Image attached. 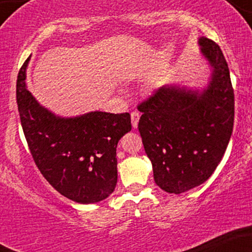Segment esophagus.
Masks as SVG:
<instances>
[{
    "instance_id": "esophagus-1",
    "label": "esophagus",
    "mask_w": 252,
    "mask_h": 252,
    "mask_svg": "<svg viewBox=\"0 0 252 252\" xmlns=\"http://www.w3.org/2000/svg\"><path fill=\"white\" fill-rule=\"evenodd\" d=\"M138 120H140V114L138 112H131V126L134 128H137V124H138Z\"/></svg>"
}]
</instances>
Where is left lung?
<instances>
[{"label": "left lung", "mask_w": 252, "mask_h": 252, "mask_svg": "<svg viewBox=\"0 0 252 252\" xmlns=\"http://www.w3.org/2000/svg\"><path fill=\"white\" fill-rule=\"evenodd\" d=\"M209 62V84L201 91L163 85L138 105V122L155 184L180 194L201 185L215 172L230 141L235 118V94L230 71L218 45L199 37Z\"/></svg>", "instance_id": "left-lung-1"}]
</instances>
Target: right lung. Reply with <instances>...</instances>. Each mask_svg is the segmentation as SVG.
Returning a JSON list of instances; mask_svg holds the SVG:
<instances>
[{"label": "right lung", "mask_w": 252, "mask_h": 252, "mask_svg": "<svg viewBox=\"0 0 252 252\" xmlns=\"http://www.w3.org/2000/svg\"><path fill=\"white\" fill-rule=\"evenodd\" d=\"M28 62L30 58L17 76L16 102L34 162L66 198L79 204L104 200L116 187V148L131 130L130 115L91 111L77 117L57 116L27 90Z\"/></svg>", "instance_id": "right-lung-1"}]
</instances>
